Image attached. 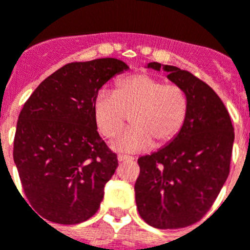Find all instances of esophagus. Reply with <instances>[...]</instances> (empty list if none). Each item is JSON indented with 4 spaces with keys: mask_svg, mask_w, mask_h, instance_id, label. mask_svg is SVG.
<instances>
[{
    "mask_svg": "<svg viewBox=\"0 0 250 250\" xmlns=\"http://www.w3.org/2000/svg\"><path fill=\"white\" fill-rule=\"evenodd\" d=\"M134 157H130V156H125V154H119L117 156V161L119 162H124V161H133Z\"/></svg>",
    "mask_w": 250,
    "mask_h": 250,
    "instance_id": "esophagus-1",
    "label": "esophagus"
}]
</instances>
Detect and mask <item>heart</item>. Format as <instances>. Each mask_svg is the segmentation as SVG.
<instances>
[{"instance_id": "obj_1", "label": "heart", "mask_w": 250, "mask_h": 250, "mask_svg": "<svg viewBox=\"0 0 250 250\" xmlns=\"http://www.w3.org/2000/svg\"><path fill=\"white\" fill-rule=\"evenodd\" d=\"M188 115L187 94L176 84L144 73L124 76L113 92L101 90L93 101L97 127L108 139L123 131L131 116L133 127L112 143L117 152L137 153L170 143L179 135Z\"/></svg>"}]
</instances>
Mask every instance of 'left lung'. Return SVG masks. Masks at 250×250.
Wrapping results in <instances>:
<instances>
[{
    "label": "left lung",
    "mask_w": 250,
    "mask_h": 250,
    "mask_svg": "<svg viewBox=\"0 0 250 250\" xmlns=\"http://www.w3.org/2000/svg\"><path fill=\"white\" fill-rule=\"evenodd\" d=\"M184 90L188 115L172 142L138 160L134 190L140 217L156 229H181L209 211L230 172L234 127L211 86L176 66L149 62Z\"/></svg>",
    "instance_id": "obj_1"
}]
</instances>
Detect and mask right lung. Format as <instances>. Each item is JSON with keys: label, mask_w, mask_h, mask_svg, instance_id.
<instances>
[{"label": "right lung", "mask_w": 250, "mask_h": 250, "mask_svg": "<svg viewBox=\"0 0 250 250\" xmlns=\"http://www.w3.org/2000/svg\"><path fill=\"white\" fill-rule=\"evenodd\" d=\"M127 69L111 57L67 63L24 103L14 162L34 213L55 224L74 225L98 211L119 162L97 131L93 101L103 84Z\"/></svg>", "instance_id": "add662e5"}]
</instances>
